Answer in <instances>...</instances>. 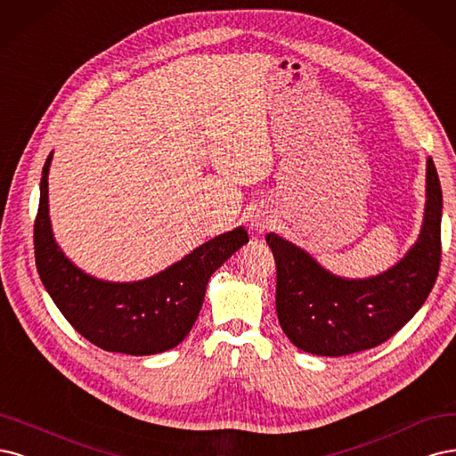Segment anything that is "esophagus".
Instances as JSON below:
<instances>
[{"mask_svg":"<svg viewBox=\"0 0 456 456\" xmlns=\"http://www.w3.org/2000/svg\"><path fill=\"white\" fill-rule=\"evenodd\" d=\"M271 224H273L271 216L259 214V212L256 216H252V219H249V227H252V231H256V232H263L265 229H269Z\"/></svg>","mask_w":456,"mask_h":456,"instance_id":"34e87169","label":"esophagus"}]
</instances>
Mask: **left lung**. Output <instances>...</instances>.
<instances>
[{
  "label": "left lung",
  "instance_id": "left-lung-1",
  "mask_svg": "<svg viewBox=\"0 0 456 456\" xmlns=\"http://www.w3.org/2000/svg\"><path fill=\"white\" fill-rule=\"evenodd\" d=\"M442 185L426 160V204L417 242L388 271L343 278L303 248L269 232L276 261V314L288 339L316 356L373 348L415 316L436 284L442 259Z\"/></svg>",
  "mask_w": 456,
  "mask_h": 456
}]
</instances>
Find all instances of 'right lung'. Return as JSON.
<instances>
[{"label": "right lung", "instance_id": "obj_1", "mask_svg": "<svg viewBox=\"0 0 456 456\" xmlns=\"http://www.w3.org/2000/svg\"><path fill=\"white\" fill-rule=\"evenodd\" d=\"M47 157L34 225L36 265L43 286L69 324L108 352L150 356L178 346L200 313L210 276L248 242L244 227L200 244L168 269L136 282L100 281L81 271L56 244L49 217Z\"/></svg>", "mask_w": 456, "mask_h": 456}]
</instances>
